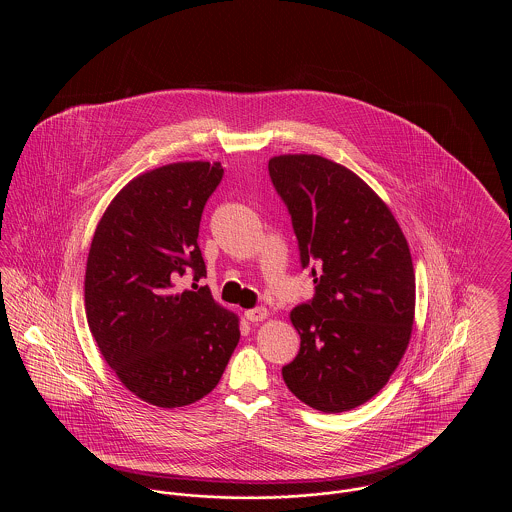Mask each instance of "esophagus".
Listing matches in <instances>:
<instances>
[{"label":"esophagus","instance_id":"34e87169","mask_svg":"<svg viewBox=\"0 0 512 512\" xmlns=\"http://www.w3.org/2000/svg\"><path fill=\"white\" fill-rule=\"evenodd\" d=\"M245 318H247L249 322H263L265 318H268V311L265 307L249 309V311H245Z\"/></svg>","mask_w":512,"mask_h":512}]
</instances>
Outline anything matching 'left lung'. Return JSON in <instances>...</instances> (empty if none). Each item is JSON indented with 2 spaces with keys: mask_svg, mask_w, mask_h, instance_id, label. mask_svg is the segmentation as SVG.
Listing matches in <instances>:
<instances>
[{
  "mask_svg": "<svg viewBox=\"0 0 512 512\" xmlns=\"http://www.w3.org/2000/svg\"><path fill=\"white\" fill-rule=\"evenodd\" d=\"M286 201L315 297L290 313L301 349L284 382L322 413L351 411L382 390L414 322L409 244L386 201L361 176L313 153L268 161Z\"/></svg>",
  "mask_w": 512,
  "mask_h": 512,
  "instance_id": "obj_1",
  "label": "left lung"
}]
</instances>
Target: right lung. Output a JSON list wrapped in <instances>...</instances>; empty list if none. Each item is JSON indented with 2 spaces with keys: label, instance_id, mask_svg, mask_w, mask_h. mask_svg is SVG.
Listing matches in <instances>:
<instances>
[{
  "label": "right lung",
  "instance_id": "1",
  "mask_svg": "<svg viewBox=\"0 0 512 512\" xmlns=\"http://www.w3.org/2000/svg\"><path fill=\"white\" fill-rule=\"evenodd\" d=\"M220 163L180 161L142 172L101 215L84 278L90 332L122 386L149 405L176 409L215 390L240 341V317L207 286L197 236ZM197 289V288H194Z\"/></svg>",
  "mask_w": 512,
  "mask_h": 512
}]
</instances>
